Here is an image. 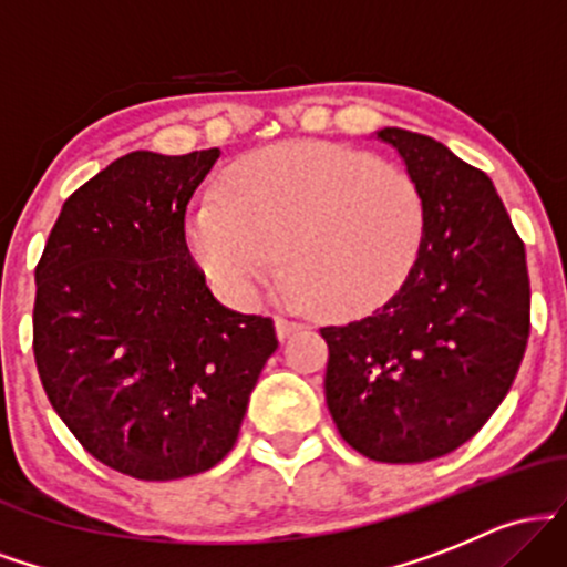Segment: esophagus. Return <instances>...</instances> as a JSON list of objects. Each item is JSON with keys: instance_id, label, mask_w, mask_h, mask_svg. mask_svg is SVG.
<instances>
[{"instance_id": "obj_1", "label": "esophagus", "mask_w": 567, "mask_h": 567, "mask_svg": "<svg viewBox=\"0 0 567 567\" xmlns=\"http://www.w3.org/2000/svg\"><path fill=\"white\" fill-rule=\"evenodd\" d=\"M298 330H301V322L290 320V317H277V336H279V341H285V338L296 336Z\"/></svg>"}]
</instances>
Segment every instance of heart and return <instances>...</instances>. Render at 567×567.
<instances>
[{"label": "heart", "mask_w": 567, "mask_h": 567, "mask_svg": "<svg viewBox=\"0 0 567 567\" xmlns=\"http://www.w3.org/2000/svg\"><path fill=\"white\" fill-rule=\"evenodd\" d=\"M194 256L229 296L275 282L330 315L386 301L424 243V199L405 171L328 143H282L239 162L188 224Z\"/></svg>", "instance_id": "heart-1"}]
</instances>
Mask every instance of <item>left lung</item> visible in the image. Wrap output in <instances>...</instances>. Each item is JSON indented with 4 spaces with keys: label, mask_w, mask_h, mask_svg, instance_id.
<instances>
[{
    "label": "left lung",
    "mask_w": 567,
    "mask_h": 567,
    "mask_svg": "<svg viewBox=\"0 0 567 567\" xmlns=\"http://www.w3.org/2000/svg\"><path fill=\"white\" fill-rule=\"evenodd\" d=\"M424 199V243L400 290L328 341L338 434L383 464L472 440L512 389L530 336L525 245L491 178L429 135L379 130Z\"/></svg>",
    "instance_id": "1"
}]
</instances>
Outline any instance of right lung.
<instances>
[{"label": "right lung", "instance_id": "add662e5", "mask_svg": "<svg viewBox=\"0 0 567 567\" xmlns=\"http://www.w3.org/2000/svg\"><path fill=\"white\" fill-rule=\"evenodd\" d=\"M218 157L112 162L63 202L34 271L50 405L84 451L146 483L207 472L231 451L277 349L275 322L218 303L188 252L186 205Z\"/></svg>", "mask_w": 567, "mask_h": 567}]
</instances>
